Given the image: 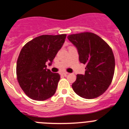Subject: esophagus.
I'll return each instance as SVG.
<instances>
[{"label":"esophagus","instance_id":"34e87169","mask_svg":"<svg viewBox=\"0 0 129 129\" xmlns=\"http://www.w3.org/2000/svg\"><path fill=\"white\" fill-rule=\"evenodd\" d=\"M61 74L64 75V76H66L67 75H68V72H63V73H61Z\"/></svg>","mask_w":129,"mask_h":129}]
</instances>
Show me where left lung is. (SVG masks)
<instances>
[{
  "label": "left lung",
  "instance_id": "1",
  "mask_svg": "<svg viewBox=\"0 0 129 129\" xmlns=\"http://www.w3.org/2000/svg\"><path fill=\"white\" fill-rule=\"evenodd\" d=\"M68 40L75 45L79 61L86 64L85 75L77 74L72 88L85 99H95L103 94L111 83L115 61L108 44L92 32L71 34Z\"/></svg>",
  "mask_w": 129,
  "mask_h": 129
}]
</instances>
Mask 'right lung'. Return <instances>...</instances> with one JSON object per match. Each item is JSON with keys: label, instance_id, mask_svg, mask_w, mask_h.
Instances as JSON below:
<instances>
[{"label": "right lung", "instance_id": "obj_1", "mask_svg": "<svg viewBox=\"0 0 129 129\" xmlns=\"http://www.w3.org/2000/svg\"><path fill=\"white\" fill-rule=\"evenodd\" d=\"M66 34L42 35L22 48L16 63L17 79L21 89L30 99L44 101L57 89L60 75L46 69L62 47Z\"/></svg>", "mask_w": 129, "mask_h": 129}]
</instances>
